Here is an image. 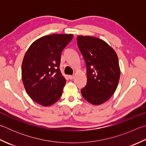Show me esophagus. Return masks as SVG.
<instances>
[{"label":"esophagus","mask_w":146,"mask_h":146,"mask_svg":"<svg viewBox=\"0 0 146 146\" xmlns=\"http://www.w3.org/2000/svg\"><path fill=\"white\" fill-rule=\"evenodd\" d=\"M68 78H70V80H73V79L74 78V75H69Z\"/></svg>","instance_id":"1"}]
</instances>
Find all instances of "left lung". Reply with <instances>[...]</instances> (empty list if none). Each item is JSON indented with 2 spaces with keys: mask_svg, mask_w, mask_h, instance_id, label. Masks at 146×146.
<instances>
[{
  "mask_svg": "<svg viewBox=\"0 0 146 146\" xmlns=\"http://www.w3.org/2000/svg\"><path fill=\"white\" fill-rule=\"evenodd\" d=\"M77 43L87 66V82L81 90L84 98L94 105L103 104L114 93L120 78L117 55L105 41L78 36Z\"/></svg>",
  "mask_w": 146,
  "mask_h": 146,
  "instance_id": "obj_1",
  "label": "left lung"
}]
</instances>
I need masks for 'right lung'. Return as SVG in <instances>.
Here are the masks:
<instances>
[{
  "mask_svg": "<svg viewBox=\"0 0 146 146\" xmlns=\"http://www.w3.org/2000/svg\"><path fill=\"white\" fill-rule=\"evenodd\" d=\"M71 34L43 36L29 46L22 64L23 86L31 98L49 107L61 96L66 79L59 68L63 49L72 40Z\"/></svg>",
  "mask_w": 146,
  "mask_h": 146,
  "instance_id": "add662e5",
  "label": "right lung"
}]
</instances>
